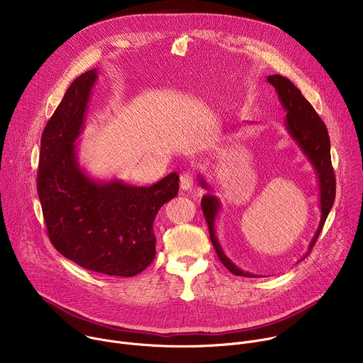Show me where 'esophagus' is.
I'll list each match as a JSON object with an SVG mask.
<instances>
[{
  "label": "esophagus",
  "mask_w": 363,
  "mask_h": 363,
  "mask_svg": "<svg viewBox=\"0 0 363 363\" xmlns=\"http://www.w3.org/2000/svg\"><path fill=\"white\" fill-rule=\"evenodd\" d=\"M179 185H181V189H184V191L191 189L194 186V177H192V174L184 172L181 175V178H179Z\"/></svg>",
  "instance_id": "34e87169"
}]
</instances>
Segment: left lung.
Wrapping results in <instances>:
<instances>
[{"label":"left lung","mask_w":363,"mask_h":363,"mask_svg":"<svg viewBox=\"0 0 363 363\" xmlns=\"http://www.w3.org/2000/svg\"><path fill=\"white\" fill-rule=\"evenodd\" d=\"M267 82L276 89L277 97L281 103L283 109L286 111L284 125L289 136L300 147L304 157L308 160L310 165L313 167L318 177L319 199H320V223L312 241L308 244L306 254L301 257V260H304L307 254L312 251L335 202L336 179H335L332 160H330V139L323 121L319 118L313 106L310 105L301 94V91L287 77H283L280 74H272V76H267ZM196 177H198L199 185L203 189L214 191V188L206 182L203 175L198 174ZM201 206H202L206 224H208L211 242L217 251V255L221 260V263L235 276L254 277V279L260 277L258 274L242 272L223 251V247L216 234V220L221 211L220 198L210 192L205 194L201 199Z\"/></svg>","instance_id":"obj_1"}]
</instances>
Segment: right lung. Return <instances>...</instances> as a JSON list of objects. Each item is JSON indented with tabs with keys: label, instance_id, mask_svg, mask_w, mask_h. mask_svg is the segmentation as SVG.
Instances as JSON below:
<instances>
[{
	"label": "right lung",
	"instance_id": "obj_1",
	"mask_svg": "<svg viewBox=\"0 0 363 363\" xmlns=\"http://www.w3.org/2000/svg\"><path fill=\"white\" fill-rule=\"evenodd\" d=\"M97 76L91 69L74 79L47 122L37 192L48 238L62 255L86 270L132 277L153 262V221L178 195L179 175L136 186L118 178L96 179L82 168L76 143Z\"/></svg>",
	"mask_w": 363,
	"mask_h": 363
}]
</instances>
